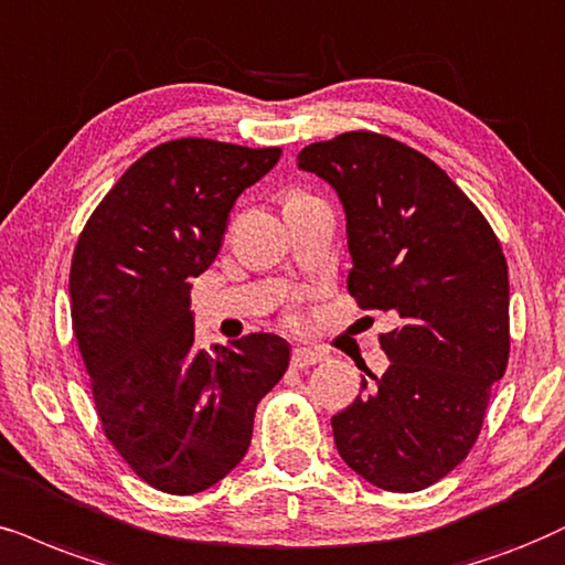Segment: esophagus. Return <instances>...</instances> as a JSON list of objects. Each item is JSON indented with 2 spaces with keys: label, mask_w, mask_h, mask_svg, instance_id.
Wrapping results in <instances>:
<instances>
[{
  "label": "esophagus",
  "mask_w": 565,
  "mask_h": 565,
  "mask_svg": "<svg viewBox=\"0 0 565 565\" xmlns=\"http://www.w3.org/2000/svg\"><path fill=\"white\" fill-rule=\"evenodd\" d=\"M323 360H326V354L318 352V349H310V347H297L295 352H291V365L299 370L318 365V362H323Z\"/></svg>",
  "instance_id": "esophagus-1"
}]
</instances>
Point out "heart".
<instances>
[{
	"instance_id": "heart-1",
	"label": "heart",
	"mask_w": 565,
	"mask_h": 565,
	"mask_svg": "<svg viewBox=\"0 0 565 565\" xmlns=\"http://www.w3.org/2000/svg\"><path fill=\"white\" fill-rule=\"evenodd\" d=\"M297 195H305V192H291V195H289V198H297Z\"/></svg>"
}]
</instances>
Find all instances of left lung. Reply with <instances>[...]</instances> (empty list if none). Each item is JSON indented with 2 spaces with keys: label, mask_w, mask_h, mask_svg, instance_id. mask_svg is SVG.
<instances>
[{
  "label": "left lung",
  "mask_w": 565,
  "mask_h": 565,
  "mask_svg": "<svg viewBox=\"0 0 565 565\" xmlns=\"http://www.w3.org/2000/svg\"><path fill=\"white\" fill-rule=\"evenodd\" d=\"M297 163L344 203L349 295L398 320L381 333L388 370L333 414L335 448L375 488H430L472 451L509 365L501 242L438 163L388 135H335Z\"/></svg>",
  "instance_id": "obj_1"
}]
</instances>
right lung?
Listing matches in <instances>:
<instances>
[{"mask_svg":"<svg viewBox=\"0 0 565 565\" xmlns=\"http://www.w3.org/2000/svg\"><path fill=\"white\" fill-rule=\"evenodd\" d=\"M278 156L205 138L161 142L77 237L70 307L98 423L132 472L171 495L237 467L255 406L289 367V344L274 333L198 352L190 312V281L216 260L234 200Z\"/></svg>","mask_w":565,"mask_h":565,"instance_id":"right-lung-1","label":"right lung"}]
</instances>
